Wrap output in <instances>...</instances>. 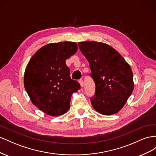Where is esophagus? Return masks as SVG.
Wrapping results in <instances>:
<instances>
[{
  "instance_id": "34e87169",
  "label": "esophagus",
  "mask_w": 156,
  "mask_h": 156,
  "mask_svg": "<svg viewBox=\"0 0 156 156\" xmlns=\"http://www.w3.org/2000/svg\"><path fill=\"white\" fill-rule=\"evenodd\" d=\"M78 82H79L80 84V86H81L82 87H83V80H82V79L79 80Z\"/></svg>"
}]
</instances>
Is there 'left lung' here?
Masks as SVG:
<instances>
[{"instance_id": "1", "label": "left lung", "mask_w": 156, "mask_h": 156, "mask_svg": "<svg viewBox=\"0 0 156 156\" xmlns=\"http://www.w3.org/2000/svg\"><path fill=\"white\" fill-rule=\"evenodd\" d=\"M78 46L89 62L90 76L95 83V95L91 97L93 108L103 115L116 114L134 89L131 66L106 44L80 42Z\"/></svg>"}]
</instances>
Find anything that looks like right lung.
I'll use <instances>...</instances> for the list:
<instances>
[{
  "label": "right lung",
  "mask_w": 156,
  "mask_h": 156,
  "mask_svg": "<svg viewBox=\"0 0 156 156\" xmlns=\"http://www.w3.org/2000/svg\"><path fill=\"white\" fill-rule=\"evenodd\" d=\"M78 50L76 43L61 42L44 46L31 57L25 69L24 86L33 104L52 116L70 108V98L80 85L70 76L65 61Z\"/></svg>",
  "instance_id": "1"
}]
</instances>
